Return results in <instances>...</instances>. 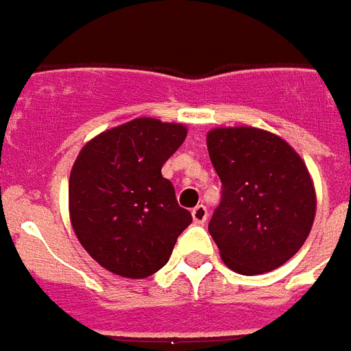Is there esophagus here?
<instances>
[{"label": "esophagus", "mask_w": 351, "mask_h": 351, "mask_svg": "<svg viewBox=\"0 0 351 351\" xmlns=\"http://www.w3.org/2000/svg\"><path fill=\"white\" fill-rule=\"evenodd\" d=\"M193 221L196 224H204L207 221V207L206 206H196L193 209Z\"/></svg>", "instance_id": "1"}]
</instances>
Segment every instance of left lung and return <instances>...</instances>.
I'll return each instance as SVG.
<instances>
[{"instance_id":"left-lung-1","label":"left lung","mask_w":351,"mask_h":351,"mask_svg":"<svg viewBox=\"0 0 351 351\" xmlns=\"http://www.w3.org/2000/svg\"><path fill=\"white\" fill-rule=\"evenodd\" d=\"M207 151L222 181L209 234L222 262L241 275L280 267L311 234L316 189L305 160L286 140L256 127H217Z\"/></svg>"}]
</instances>
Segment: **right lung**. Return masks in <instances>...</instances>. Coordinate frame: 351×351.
<instances>
[{
	"mask_svg": "<svg viewBox=\"0 0 351 351\" xmlns=\"http://www.w3.org/2000/svg\"><path fill=\"white\" fill-rule=\"evenodd\" d=\"M183 123L136 117L91 138L69 178V217L95 262L125 278L165 267L193 222L162 166L185 142Z\"/></svg>",
	"mask_w": 351,
	"mask_h": 351,
	"instance_id": "obj_1",
	"label": "right lung"
}]
</instances>
